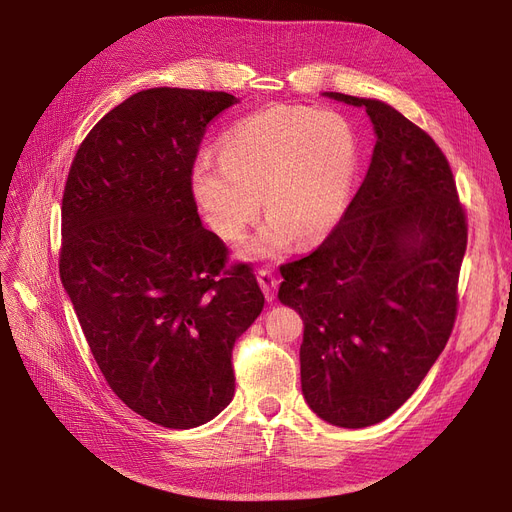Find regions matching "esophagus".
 I'll use <instances>...</instances> for the list:
<instances>
[{
	"label": "esophagus",
	"instance_id": "1",
	"mask_svg": "<svg viewBox=\"0 0 512 512\" xmlns=\"http://www.w3.org/2000/svg\"><path fill=\"white\" fill-rule=\"evenodd\" d=\"M258 284L264 292V296H267V301L273 303L275 301V288H277V277L269 271V269H262L258 271Z\"/></svg>",
	"mask_w": 512,
	"mask_h": 512
}]
</instances>
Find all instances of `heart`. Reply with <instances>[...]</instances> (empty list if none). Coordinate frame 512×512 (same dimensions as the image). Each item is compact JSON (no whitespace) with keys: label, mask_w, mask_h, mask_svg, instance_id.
Returning <instances> with one entry per match:
<instances>
[{"label":"heart","mask_w":512,"mask_h":512,"mask_svg":"<svg viewBox=\"0 0 512 512\" xmlns=\"http://www.w3.org/2000/svg\"><path fill=\"white\" fill-rule=\"evenodd\" d=\"M360 167L351 122L332 110L275 105L228 129L220 158L201 154L190 192L205 222L228 241L260 214L267 224L243 243L245 260H275L303 239L320 241L343 220Z\"/></svg>","instance_id":"obj_1"}]
</instances>
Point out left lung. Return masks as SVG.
<instances>
[{
	"instance_id": "8db88e82",
	"label": "left lung",
	"mask_w": 512,
	"mask_h": 512,
	"mask_svg": "<svg viewBox=\"0 0 512 512\" xmlns=\"http://www.w3.org/2000/svg\"><path fill=\"white\" fill-rule=\"evenodd\" d=\"M322 95L366 110L375 148L337 228L281 267L277 298L303 317L309 409L356 430L398 411L445 349L468 228L451 167L428 133L385 101Z\"/></svg>"
}]
</instances>
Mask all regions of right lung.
<instances>
[{
    "label": "right lung",
    "instance_id": "obj_1",
    "mask_svg": "<svg viewBox=\"0 0 512 512\" xmlns=\"http://www.w3.org/2000/svg\"><path fill=\"white\" fill-rule=\"evenodd\" d=\"M235 103L139 91L86 135L65 184L59 271L88 347L129 409L175 430L228 407L233 345L264 307L250 267L224 271L190 192L205 127Z\"/></svg>",
    "mask_w": 512,
    "mask_h": 512
}]
</instances>
